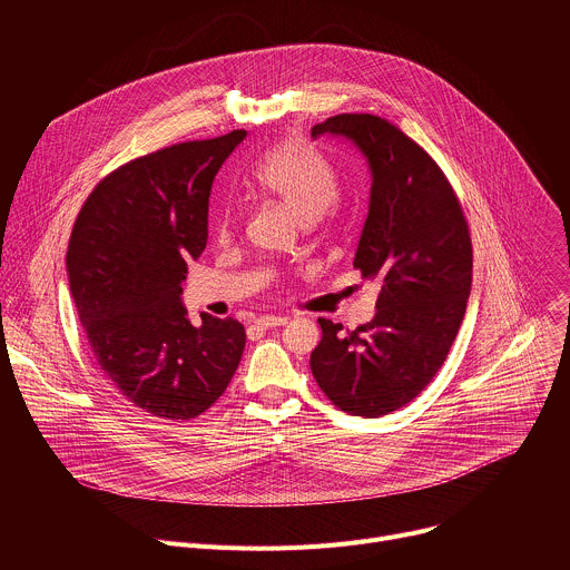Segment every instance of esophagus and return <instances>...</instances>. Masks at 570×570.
<instances>
[{
    "mask_svg": "<svg viewBox=\"0 0 570 570\" xmlns=\"http://www.w3.org/2000/svg\"><path fill=\"white\" fill-rule=\"evenodd\" d=\"M288 317L284 315H262L255 320V327L259 330H271V327H282V324H286Z\"/></svg>",
    "mask_w": 570,
    "mask_h": 570,
    "instance_id": "esophagus-1",
    "label": "esophagus"
}]
</instances>
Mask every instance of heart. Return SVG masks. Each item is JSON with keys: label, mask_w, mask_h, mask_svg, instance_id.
Segmentation results:
<instances>
[{"label": "heart", "mask_w": 570, "mask_h": 570, "mask_svg": "<svg viewBox=\"0 0 570 570\" xmlns=\"http://www.w3.org/2000/svg\"><path fill=\"white\" fill-rule=\"evenodd\" d=\"M255 187L279 203L297 220L317 218L338 198V178L315 150L302 141H284L271 148L255 167ZM234 229V212L223 209L218 218V236L227 238Z\"/></svg>", "instance_id": "1"}]
</instances>
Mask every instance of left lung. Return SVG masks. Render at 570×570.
Masks as SVG:
<instances>
[{"mask_svg":"<svg viewBox=\"0 0 570 570\" xmlns=\"http://www.w3.org/2000/svg\"><path fill=\"white\" fill-rule=\"evenodd\" d=\"M320 135L350 139L370 165L354 268L381 291L376 315L354 332L317 320L311 372L341 411L381 417L411 403L446 361L471 291L469 225L435 159L387 119L336 115L311 128Z\"/></svg>","mask_w":570,"mask_h":570,"instance_id":"left-lung-1","label":"left lung"}]
</instances>
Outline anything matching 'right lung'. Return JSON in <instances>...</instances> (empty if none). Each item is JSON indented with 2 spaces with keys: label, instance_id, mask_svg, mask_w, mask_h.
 Here are the masks:
<instances>
[{
  "label": "right lung",
  "instance_id": "1",
  "mask_svg": "<svg viewBox=\"0 0 570 570\" xmlns=\"http://www.w3.org/2000/svg\"><path fill=\"white\" fill-rule=\"evenodd\" d=\"M246 130L174 144L126 161L80 207L67 277L92 354L137 409L165 420L205 413L246 347L232 317L183 306L187 262L207 246L214 176Z\"/></svg>",
  "mask_w": 570,
  "mask_h": 570
}]
</instances>
